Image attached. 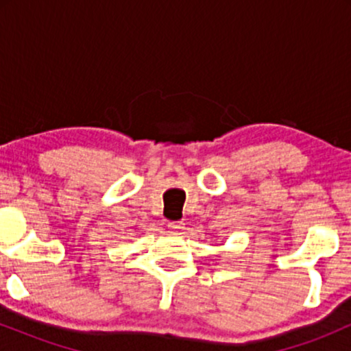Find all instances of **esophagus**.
<instances>
[{"label": "esophagus", "mask_w": 351, "mask_h": 351, "mask_svg": "<svg viewBox=\"0 0 351 351\" xmlns=\"http://www.w3.org/2000/svg\"><path fill=\"white\" fill-rule=\"evenodd\" d=\"M184 226L183 221H168V228L170 229H181Z\"/></svg>", "instance_id": "esophagus-1"}]
</instances>
